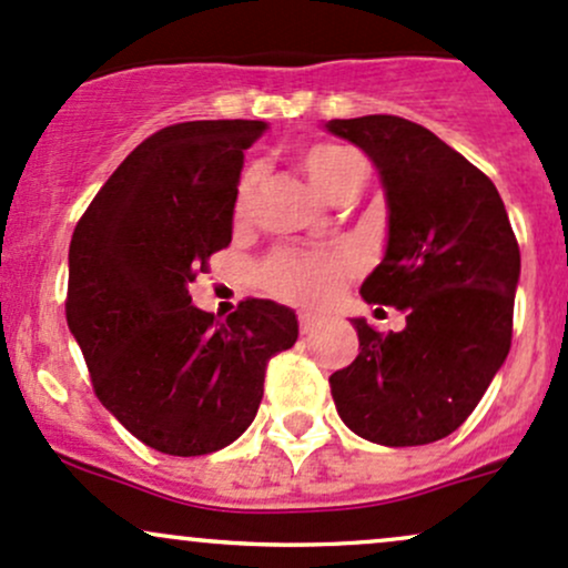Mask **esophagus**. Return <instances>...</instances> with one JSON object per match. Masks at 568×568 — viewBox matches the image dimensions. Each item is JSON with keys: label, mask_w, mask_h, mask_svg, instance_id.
Returning a JSON list of instances; mask_svg holds the SVG:
<instances>
[{"label": "esophagus", "mask_w": 568, "mask_h": 568, "mask_svg": "<svg viewBox=\"0 0 568 568\" xmlns=\"http://www.w3.org/2000/svg\"><path fill=\"white\" fill-rule=\"evenodd\" d=\"M317 326H321V317L313 313H298V332L310 334V332H315Z\"/></svg>", "instance_id": "obj_1"}]
</instances>
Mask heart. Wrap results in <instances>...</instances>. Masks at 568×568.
I'll list each match as a JSON object with an SVG mask.
<instances>
[{
    "label": "heart",
    "instance_id": "1",
    "mask_svg": "<svg viewBox=\"0 0 568 568\" xmlns=\"http://www.w3.org/2000/svg\"><path fill=\"white\" fill-rule=\"evenodd\" d=\"M302 170L310 178V183L334 202L345 196L347 191L358 189L361 174H364L358 155L336 145V142H315V145L304 148ZM255 185H258V170L251 166L236 185V217H245L251 210ZM355 266H358V261L345 247L321 253L274 251L261 266V277H264L266 288L283 302L298 304V307H317L342 288V283L351 277Z\"/></svg>",
    "mask_w": 568,
    "mask_h": 568
}]
</instances>
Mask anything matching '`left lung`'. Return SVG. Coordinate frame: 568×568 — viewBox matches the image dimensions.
Wrapping results in <instances>:
<instances>
[{"mask_svg": "<svg viewBox=\"0 0 568 568\" xmlns=\"http://www.w3.org/2000/svg\"><path fill=\"white\" fill-rule=\"evenodd\" d=\"M328 132L366 151L388 196V251L361 294L407 313L404 332L353 321L358 355L328 377L336 413L375 445L445 439L513 345L520 247L507 210L488 174L420 123L334 118Z\"/></svg>", "mask_w": 568, "mask_h": 568, "instance_id": "1", "label": "left lung"}]
</instances>
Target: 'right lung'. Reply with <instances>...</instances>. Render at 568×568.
Segmentation results:
<instances>
[{"mask_svg": "<svg viewBox=\"0 0 568 568\" xmlns=\"http://www.w3.org/2000/svg\"><path fill=\"white\" fill-rule=\"evenodd\" d=\"M261 121H185L142 140L99 189L70 242L67 323L93 394L166 456H207L245 432L272 355L296 342L288 307L253 298L226 321L189 285L232 242L245 151Z\"/></svg>", "mask_w": 568, "mask_h": 568, "instance_id": "right-lung-1", "label": "right lung"}]
</instances>
